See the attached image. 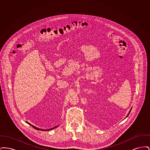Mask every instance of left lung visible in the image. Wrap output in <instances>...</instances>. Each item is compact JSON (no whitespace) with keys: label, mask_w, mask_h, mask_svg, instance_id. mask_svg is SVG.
Returning a JSON list of instances; mask_svg holds the SVG:
<instances>
[{"label":"left lung","mask_w":150,"mask_h":150,"mask_svg":"<svg viewBox=\"0 0 150 150\" xmlns=\"http://www.w3.org/2000/svg\"><path fill=\"white\" fill-rule=\"evenodd\" d=\"M131 110H132V108H131V109H130V111H129V112L128 114V115H127V116H128L129 114V113H130V111H131Z\"/></svg>","instance_id":"left-lung-1"}]
</instances>
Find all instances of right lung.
<instances>
[{"label": "right lung", "mask_w": 150, "mask_h": 150, "mask_svg": "<svg viewBox=\"0 0 150 150\" xmlns=\"http://www.w3.org/2000/svg\"><path fill=\"white\" fill-rule=\"evenodd\" d=\"M26 123H28V124H29L30 125H31L32 127H33L35 129H36V130H42V131H48V130H52V129H54L56 128H57V127H55L54 128H51L50 129H47V130H44V129H39L38 128H36V127H35V126H34V125H31V124H30L29 122H27V121H26Z\"/></svg>", "instance_id": "add662e5"}]
</instances>
